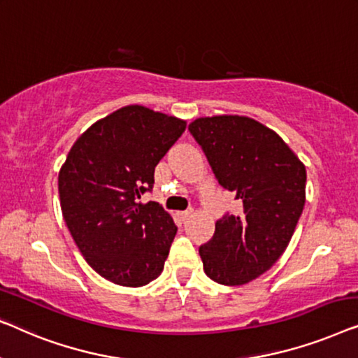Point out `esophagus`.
Masks as SVG:
<instances>
[{"label":"esophagus","mask_w":358,"mask_h":358,"mask_svg":"<svg viewBox=\"0 0 358 358\" xmlns=\"http://www.w3.org/2000/svg\"><path fill=\"white\" fill-rule=\"evenodd\" d=\"M191 214H193V209H188V210H183V213H178V215H180V219H181V220L188 219Z\"/></svg>","instance_id":"1"}]
</instances>
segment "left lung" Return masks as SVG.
Instances as JSON below:
<instances>
[{"label": "left lung", "mask_w": 358, "mask_h": 358, "mask_svg": "<svg viewBox=\"0 0 358 358\" xmlns=\"http://www.w3.org/2000/svg\"><path fill=\"white\" fill-rule=\"evenodd\" d=\"M188 129L219 185L243 203L240 215L225 214L199 246L204 271L217 284H248L273 268L294 235L305 206V165L253 118H198Z\"/></svg>", "instance_id": "8db88e82"}]
</instances>
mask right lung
I'll return each mask as SVG.
<instances>
[{
    "label": "right lung",
    "mask_w": 358,
    "mask_h": 358,
    "mask_svg": "<svg viewBox=\"0 0 358 358\" xmlns=\"http://www.w3.org/2000/svg\"><path fill=\"white\" fill-rule=\"evenodd\" d=\"M186 122L128 105L78 138L58 175L64 222L85 261L113 284L141 287L164 271L177 225L162 206L139 203Z\"/></svg>",
    "instance_id": "obj_1"
}]
</instances>
